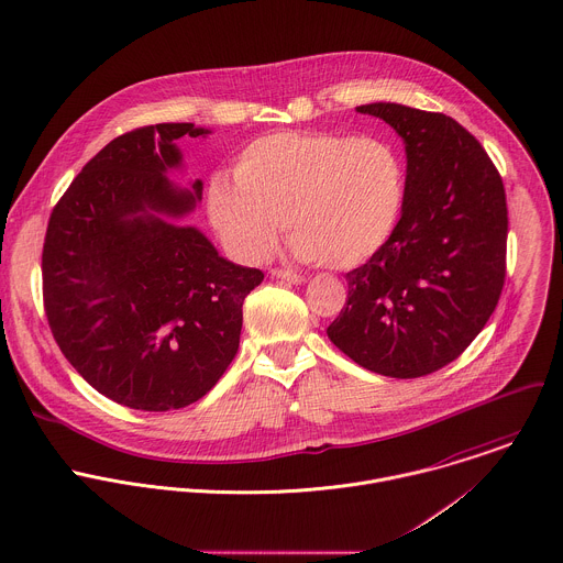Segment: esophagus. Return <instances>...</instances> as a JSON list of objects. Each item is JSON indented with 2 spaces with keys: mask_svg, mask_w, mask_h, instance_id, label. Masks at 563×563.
<instances>
[{
  "mask_svg": "<svg viewBox=\"0 0 563 563\" xmlns=\"http://www.w3.org/2000/svg\"><path fill=\"white\" fill-rule=\"evenodd\" d=\"M272 276H274V278H278V280L294 283V285H302V283H307V276L296 274V272H289V269H272Z\"/></svg>",
  "mask_w": 563,
  "mask_h": 563,
  "instance_id": "esophagus-1",
  "label": "esophagus"
}]
</instances>
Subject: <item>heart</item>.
I'll use <instances>...</instances> for the list:
<instances>
[{
    "mask_svg": "<svg viewBox=\"0 0 563 563\" xmlns=\"http://www.w3.org/2000/svg\"><path fill=\"white\" fill-rule=\"evenodd\" d=\"M405 200L407 165L394 143L335 132L263 134L207 189L209 220L241 261L267 258L285 218L296 258L338 269L389 241Z\"/></svg>",
    "mask_w": 563,
    "mask_h": 563,
    "instance_id": "heart-1",
    "label": "heart"
}]
</instances>
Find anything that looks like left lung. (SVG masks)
<instances>
[{"mask_svg": "<svg viewBox=\"0 0 563 563\" xmlns=\"http://www.w3.org/2000/svg\"><path fill=\"white\" fill-rule=\"evenodd\" d=\"M405 143L407 200L389 241L345 274L329 339L361 367L418 378L454 361L505 283L507 202L481 143L452 117L394 102L356 107Z\"/></svg>", "mask_w": 563, "mask_h": 563, "instance_id": "left-lung-1", "label": "left lung"}]
</instances>
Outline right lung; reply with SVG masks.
<instances>
[{"label":"right lung","mask_w":563,"mask_h":563,"mask_svg":"<svg viewBox=\"0 0 563 563\" xmlns=\"http://www.w3.org/2000/svg\"><path fill=\"white\" fill-rule=\"evenodd\" d=\"M156 123L113 139L56 205L43 298L67 361L102 396L139 411L200 400L236 354L243 300L263 272L224 258L196 225L202 180L180 187L183 136Z\"/></svg>","instance_id":"obj_1"}]
</instances>
